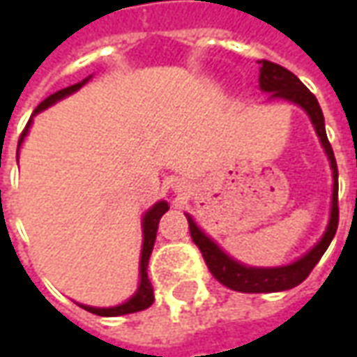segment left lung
Segmentation results:
<instances>
[{
    "label": "left lung",
    "mask_w": 357,
    "mask_h": 357,
    "mask_svg": "<svg viewBox=\"0 0 357 357\" xmlns=\"http://www.w3.org/2000/svg\"><path fill=\"white\" fill-rule=\"evenodd\" d=\"M258 63H260V88H262V91L271 93V97H279L284 101L294 102V105H298L306 110L315 128V133H317L325 153L329 156L331 170H333V202H331V218L327 231L323 233L321 241L310 252L298 258L296 262L289 264V266H279V268H250V266L239 264L237 260H233L231 256L225 255L214 241L206 237L204 231H201V227L195 224L193 218L187 216V222H189L191 239L202 252V258L208 266L210 273L216 277L220 283L225 284L227 289L239 292H279L296 287L310 275V271L315 268V264L321 260L323 252L329 248L331 241L337 233L338 170L337 160L333 155V147H331L327 132H325L321 107L315 99V95L284 66L275 65L271 61H258Z\"/></svg>",
    "instance_id": "obj_1"
}]
</instances>
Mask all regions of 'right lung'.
Instances as JSON below:
<instances>
[{"instance_id":"right-lung-1","label":"right lung","mask_w":357,"mask_h":357,"mask_svg":"<svg viewBox=\"0 0 357 357\" xmlns=\"http://www.w3.org/2000/svg\"><path fill=\"white\" fill-rule=\"evenodd\" d=\"M89 78H91V76H89ZM89 78L78 82V84H74V86H68V88L61 89V91H57V93L50 95L45 101H42L40 105H38V107H36L34 114L42 112V110H45L47 107H51L53 102L61 101V99H63V97H66V95L78 91V89H80L82 86H84V84L89 80ZM34 114H32V116H34ZM30 124H32V118L28 120L26 128H24V132H22V135H20L19 147L22 145V139L26 137ZM168 208H170V206H168V202L160 201V202H156L153 208H149L147 214L143 216V248H141V262H139L141 279H139V287H137V292H135V294H133L132 298L128 300V302L120 304V306H112V307L82 306L84 310H88V312H91V314H95V315H102V317H116V315L135 314V312H141V310H147V307L151 306L153 302H155L153 284H151V281H149V277H147V266H149V258H151V252H153V247H155L156 229H158V220L162 218V214Z\"/></svg>"}]
</instances>
